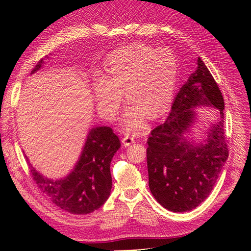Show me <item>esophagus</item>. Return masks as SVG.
<instances>
[{"instance_id": "obj_1", "label": "esophagus", "mask_w": 251, "mask_h": 251, "mask_svg": "<svg viewBox=\"0 0 251 251\" xmlns=\"http://www.w3.org/2000/svg\"><path fill=\"white\" fill-rule=\"evenodd\" d=\"M134 142V137H132V136H130V135H124V137L122 138V143L124 144L125 147H128V146H130L131 143H133Z\"/></svg>"}]
</instances>
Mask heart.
Wrapping results in <instances>:
<instances>
[{"mask_svg": "<svg viewBox=\"0 0 251 251\" xmlns=\"http://www.w3.org/2000/svg\"><path fill=\"white\" fill-rule=\"evenodd\" d=\"M178 80V61L169 50L134 44L115 50L103 62V73L92 76L95 101L101 116L112 120L123 95L121 114L125 130L144 126L148 114L160 116L172 101Z\"/></svg>", "mask_w": 251, "mask_h": 251, "instance_id": "b5f03b06", "label": "heart"}]
</instances>
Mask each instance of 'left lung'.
Wrapping results in <instances>:
<instances>
[{
    "mask_svg": "<svg viewBox=\"0 0 251 251\" xmlns=\"http://www.w3.org/2000/svg\"><path fill=\"white\" fill-rule=\"evenodd\" d=\"M197 106L218 110L217 122L201 143L188 137ZM224 109L222 92L199 57L196 70L179 89L166 121L151 131L148 140L150 189L156 201L171 212H188L212 192L229 155Z\"/></svg>",
    "mask_w": 251,
    "mask_h": 251,
    "instance_id": "1",
    "label": "left lung"
}]
</instances>
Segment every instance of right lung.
Instances as JSON below:
<instances>
[{"mask_svg": "<svg viewBox=\"0 0 251 251\" xmlns=\"http://www.w3.org/2000/svg\"><path fill=\"white\" fill-rule=\"evenodd\" d=\"M44 64L42 59L31 74ZM120 147V140L112 128L94 127L88 131L81 154L67 176L58 180L49 179L29 164L30 173L38 188L58 207L74 215L90 214L109 199L112 189L110 165ZM25 157L28 161V157Z\"/></svg>", "mask_w": 251, "mask_h": 251, "instance_id": "right-lung-1", "label": "right lung"}]
</instances>
